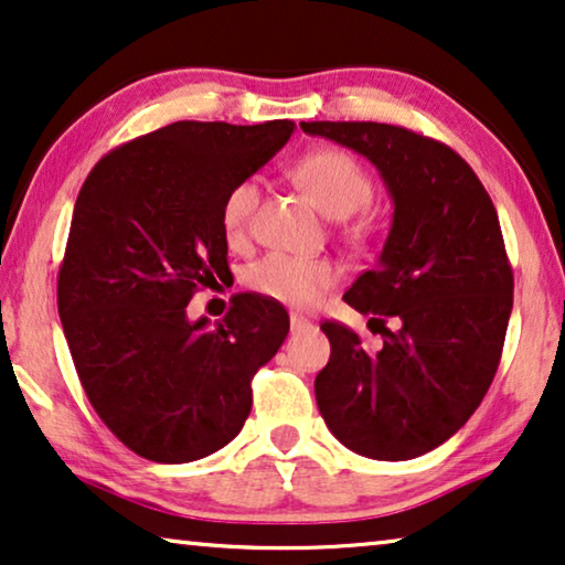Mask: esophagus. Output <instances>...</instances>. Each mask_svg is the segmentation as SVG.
<instances>
[{
    "label": "esophagus",
    "mask_w": 565,
    "mask_h": 565,
    "mask_svg": "<svg viewBox=\"0 0 565 565\" xmlns=\"http://www.w3.org/2000/svg\"><path fill=\"white\" fill-rule=\"evenodd\" d=\"M290 327H292V329H306V327H311V321H308L306 316L292 313V316H290Z\"/></svg>",
    "instance_id": "34e87169"
}]
</instances>
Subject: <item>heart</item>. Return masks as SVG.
Here are the masks:
<instances>
[{"label": "heart", "instance_id": "b5f03b06", "mask_svg": "<svg viewBox=\"0 0 565 565\" xmlns=\"http://www.w3.org/2000/svg\"><path fill=\"white\" fill-rule=\"evenodd\" d=\"M292 180L331 218H347V215L360 211L370 195H373V180H370L367 169L350 151L334 149V146L313 149L303 159H298V164L292 167ZM257 205V180H242L226 192L221 203V228L228 244L238 246L246 242ZM367 226L370 221L360 218L352 231L362 234V231H367ZM244 280L254 292L275 300V303L290 308H311L339 280V267L323 257L303 259L288 257V254H267L265 259L249 267Z\"/></svg>", "mask_w": 565, "mask_h": 565}]
</instances>
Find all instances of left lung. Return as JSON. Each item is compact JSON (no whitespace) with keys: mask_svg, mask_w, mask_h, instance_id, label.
<instances>
[{"mask_svg":"<svg viewBox=\"0 0 565 565\" xmlns=\"http://www.w3.org/2000/svg\"><path fill=\"white\" fill-rule=\"evenodd\" d=\"M300 128L367 157L393 198L381 259L344 292L354 311L373 313L383 347L370 352L350 327L323 321L331 358L316 404L352 452L419 458L470 419L497 375L514 292L497 207L468 161L435 138L365 120Z\"/></svg>","mask_w":565,"mask_h":565,"instance_id":"left-lung-1","label":"left lung"}]
</instances>
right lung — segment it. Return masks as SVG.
Wrapping results in <instances>:
<instances>
[{"label":"right lung","mask_w":565,"mask_h":565,"mask_svg":"<svg viewBox=\"0 0 565 565\" xmlns=\"http://www.w3.org/2000/svg\"><path fill=\"white\" fill-rule=\"evenodd\" d=\"M180 120L118 146L76 198L58 267V316L105 427L153 462L221 450L252 412V377L290 329L275 300L238 296L211 329L190 321L200 285L228 273L221 203L292 134Z\"/></svg>","instance_id":"add662e5"}]
</instances>
